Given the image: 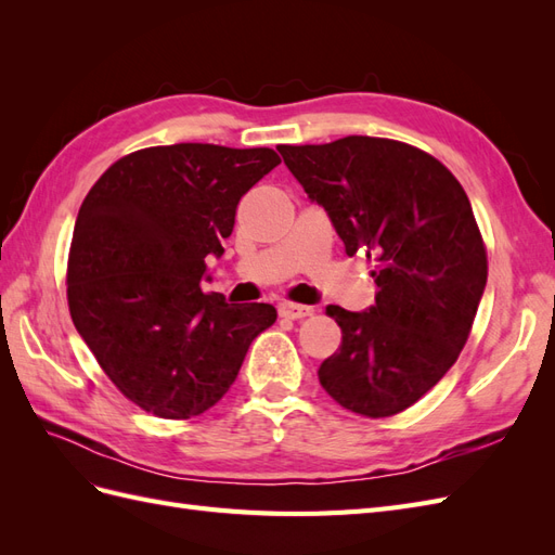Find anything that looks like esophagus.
I'll return each instance as SVG.
<instances>
[{"mask_svg": "<svg viewBox=\"0 0 555 555\" xmlns=\"http://www.w3.org/2000/svg\"><path fill=\"white\" fill-rule=\"evenodd\" d=\"M280 317L284 319H304V317H310L314 310L310 306H298V304H280L278 308Z\"/></svg>", "mask_w": 555, "mask_h": 555, "instance_id": "esophagus-1", "label": "esophagus"}]
</instances>
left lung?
<instances>
[{"label":"left lung","instance_id":"8db88e82","mask_svg":"<svg viewBox=\"0 0 555 555\" xmlns=\"http://www.w3.org/2000/svg\"><path fill=\"white\" fill-rule=\"evenodd\" d=\"M278 150L347 255L375 261V306L326 308L343 343L319 384L363 416L408 410L456 363L483 296L486 249L467 194L438 159L389 139Z\"/></svg>","mask_w":555,"mask_h":555}]
</instances>
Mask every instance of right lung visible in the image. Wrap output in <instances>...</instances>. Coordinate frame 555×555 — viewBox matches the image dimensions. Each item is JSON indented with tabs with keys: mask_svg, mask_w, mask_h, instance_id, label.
Instances as JSON below:
<instances>
[{
	"mask_svg": "<svg viewBox=\"0 0 555 555\" xmlns=\"http://www.w3.org/2000/svg\"><path fill=\"white\" fill-rule=\"evenodd\" d=\"M271 147H145L96 180L76 217L69 310L111 382L162 418L204 414L236 382L278 312L204 294L241 196L271 173Z\"/></svg>",
	"mask_w": 555,
	"mask_h": 555,
	"instance_id": "obj_1",
	"label": "right lung"
}]
</instances>
